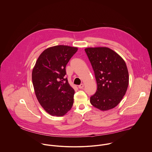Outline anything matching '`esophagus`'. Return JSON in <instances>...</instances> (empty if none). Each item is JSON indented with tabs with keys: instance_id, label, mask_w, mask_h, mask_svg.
Segmentation results:
<instances>
[{
	"instance_id": "esophagus-1",
	"label": "esophagus",
	"mask_w": 152,
	"mask_h": 152,
	"mask_svg": "<svg viewBox=\"0 0 152 152\" xmlns=\"http://www.w3.org/2000/svg\"><path fill=\"white\" fill-rule=\"evenodd\" d=\"M84 87V84H81L79 86H78V88H80V89H81V88H83Z\"/></svg>"
}]
</instances>
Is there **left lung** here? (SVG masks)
I'll list each match as a JSON object with an SVG mask.
<instances>
[{
    "label": "left lung",
    "mask_w": 152,
    "mask_h": 152,
    "mask_svg": "<svg viewBox=\"0 0 152 152\" xmlns=\"http://www.w3.org/2000/svg\"><path fill=\"white\" fill-rule=\"evenodd\" d=\"M85 51L91 62L97 84L91 104L102 111L117 106L127 91L129 76L123 59L107 47L87 48Z\"/></svg>",
    "instance_id": "left-lung-1"
}]
</instances>
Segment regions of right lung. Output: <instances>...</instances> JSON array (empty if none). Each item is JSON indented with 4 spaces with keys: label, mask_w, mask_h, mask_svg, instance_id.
Masks as SVG:
<instances>
[{
    "label": "right lung",
    "mask_w": 152,
    "mask_h": 152,
    "mask_svg": "<svg viewBox=\"0 0 152 152\" xmlns=\"http://www.w3.org/2000/svg\"><path fill=\"white\" fill-rule=\"evenodd\" d=\"M78 48L57 45L39 55L32 70V79L36 97L51 115L62 116L72 107L74 90L69 86L65 67Z\"/></svg>",
    "instance_id": "add662e5"
}]
</instances>
